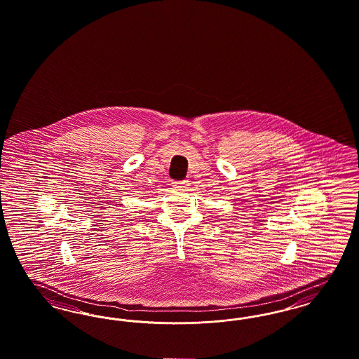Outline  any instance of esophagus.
Wrapping results in <instances>:
<instances>
[{"label": "esophagus", "instance_id": "obj_1", "mask_svg": "<svg viewBox=\"0 0 359 359\" xmlns=\"http://www.w3.org/2000/svg\"><path fill=\"white\" fill-rule=\"evenodd\" d=\"M174 189H187L189 187V181H180V182H173Z\"/></svg>", "mask_w": 359, "mask_h": 359}]
</instances>
